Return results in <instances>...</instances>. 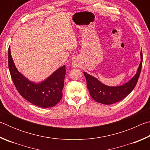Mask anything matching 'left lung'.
I'll return each mask as SVG.
<instances>
[{
    "instance_id": "8db88e82",
    "label": "left lung",
    "mask_w": 150,
    "mask_h": 150,
    "mask_svg": "<svg viewBox=\"0 0 150 150\" xmlns=\"http://www.w3.org/2000/svg\"><path fill=\"white\" fill-rule=\"evenodd\" d=\"M141 62L135 76L123 85L119 87H109L101 83L97 79L93 77L87 73L83 72L87 81V88L90 95L96 102L104 105H111L122 100L128 95L136 87L140 75L143 55L141 50Z\"/></svg>"
}]
</instances>
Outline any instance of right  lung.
I'll list each match as a JSON object with an SVG mask.
<instances>
[{
  "label": "right lung",
  "instance_id": "obj_1",
  "mask_svg": "<svg viewBox=\"0 0 150 150\" xmlns=\"http://www.w3.org/2000/svg\"><path fill=\"white\" fill-rule=\"evenodd\" d=\"M8 68L17 91L22 97L33 105L42 108L52 107L62 99L66 73L65 65L55 71L44 81L36 84L28 80L17 70L9 47Z\"/></svg>",
  "mask_w": 150,
  "mask_h": 150
}]
</instances>
